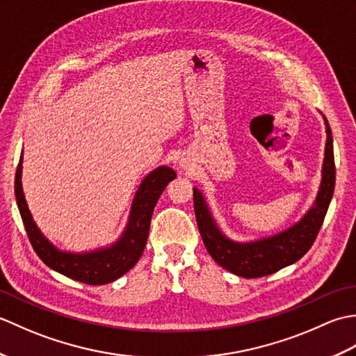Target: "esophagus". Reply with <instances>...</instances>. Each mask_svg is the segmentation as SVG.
<instances>
[{"label":"esophagus","mask_w":356,"mask_h":356,"mask_svg":"<svg viewBox=\"0 0 356 356\" xmlns=\"http://www.w3.org/2000/svg\"><path fill=\"white\" fill-rule=\"evenodd\" d=\"M182 166H184V168H185V166H186V165H185V163H182Z\"/></svg>","instance_id":"34e87169"}]
</instances>
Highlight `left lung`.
<instances>
[{"mask_svg": "<svg viewBox=\"0 0 356 356\" xmlns=\"http://www.w3.org/2000/svg\"><path fill=\"white\" fill-rule=\"evenodd\" d=\"M324 125H326L327 139L326 149H324L321 185L314 205L300 222L275 236L245 241V243L228 238L217 226L205 197L197 188H194L195 220H197L203 245L222 268L243 278H259L274 274L298 261L311 249L326 217L335 188L334 140H332V130L326 118H324Z\"/></svg>", "mask_w": 356, "mask_h": 356, "instance_id": "left-lung-1", "label": "left lung"}]
</instances>
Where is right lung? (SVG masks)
Instances as JSON below:
<instances>
[{
	"instance_id": "add662e5",
	"label": "right lung",
	"mask_w": 356,
	"mask_h": 356,
	"mask_svg": "<svg viewBox=\"0 0 356 356\" xmlns=\"http://www.w3.org/2000/svg\"><path fill=\"white\" fill-rule=\"evenodd\" d=\"M22 154L19 159L17 176H15V195L17 205L29 236L38 257L53 270L65 277L86 284H107L122 277L139 261L145 249L151 216L161 194L171 180L176 179V171L170 166H159L142 180L139 190L136 191L130 217L122 236L107 248L96 249L90 252H65L51 245L33 222L27 202L22 193Z\"/></svg>"
}]
</instances>
